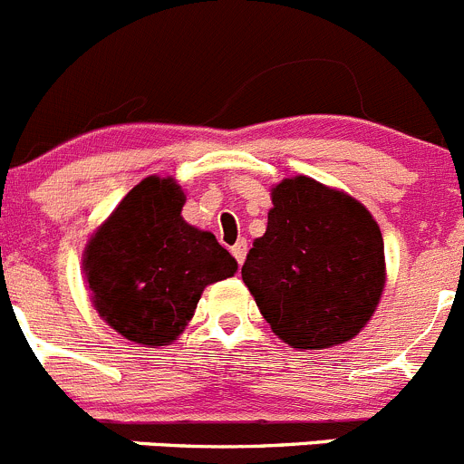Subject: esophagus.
I'll return each mask as SVG.
<instances>
[{
	"instance_id": "esophagus-1",
	"label": "esophagus",
	"mask_w": 464,
	"mask_h": 464,
	"mask_svg": "<svg viewBox=\"0 0 464 464\" xmlns=\"http://www.w3.org/2000/svg\"><path fill=\"white\" fill-rule=\"evenodd\" d=\"M246 253H248V244H246L244 239H239L235 246H232V255H235V259H237V262H239V264H244Z\"/></svg>"
}]
</instances>
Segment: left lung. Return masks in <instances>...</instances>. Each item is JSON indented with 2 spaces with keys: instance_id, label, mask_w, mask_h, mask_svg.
<instances>
[{
  "instance_id": "obj_1",
  "label": "left lung",
  "mask_w": 464,
  "mask_h": 464,
  "mask_svg": "<svg viewBox=\"0 0 464 464\" xmlns=\"http://www.w3.org/2000/svg\"><path fill=\"white\" fill-rule=\"evenodd\" d=\"M268 225L241 277L273 333L301 351L355 337L385 291V246L372 211L295 175L271 188Z\"/></svg>"
}]
</instances>
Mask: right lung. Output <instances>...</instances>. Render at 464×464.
Instances as JSON below:
<instances>
[{"label":"right lung","instance_id":"right-lung-1","mask_svg":"<svg viewBox=\"0 0 464 464\" xmlns=\"http://www.w3.org/2000/svg\"><path fill=\"white\" fill-rule=\"evenodd\" d=\"M173 178L136 184L83 248L91 303L118 334L140 346L173 343L196 314L205 286L232 277L237 259L182 218Z\"/></svg>","mask_w":464,"mask_h":464}]
</instances>
